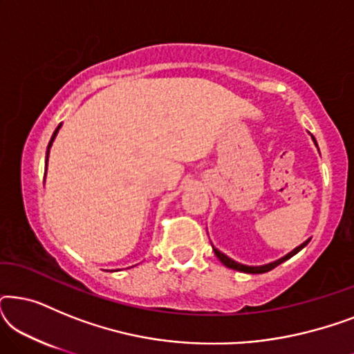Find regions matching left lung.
<instances>
[{
	"instance_id": "1",
	"label": "left lung",
	"mask_w": 354,
	"mask_h": 354,
	"mask_svg": "<svg viewBox=\"0 0 354 354\" xmlns=\"http://www.w3.org/2000/svg\"><path fill=\"white\" fill-rule=\"evenodd\" d=\"M313 140H314V143H316V138L313 137ZM316 147H317V143H316ZM308 243H309V240H306V241H304V243L299 245L298 248H295L293 251H290V253L287 256H283V258L274 261V263L264 264V266H245V264H240V263H236V261L230 259L229 256H225L224 253H221V251L216 250L214 246H212V250H214V253H216L217 258H219L221 263L224 264V266H227V268H229V269H235V270H240V272H246V274H264V272H269V270H272L274 268H277V266L282 264L283 261H287V259L292 258V256L297 254L298 251H301Z\"/></svg>"
}]
</instances>
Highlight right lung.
<instances>
[{"instance_id":"right-lung-1","label":"right lung","mask_w":354,"mask_h":354,"mask_svg":"<svg viewBox=\"0 0 354 354\" xmlns=\"http://www.w3.org/2000/svg\"><path fill=\"white\" fill-rule=\"evenodd\" d=\"M59 129H61V124L57 125V129L55 130V133H53V137H51V140H50V145H48V149H46V166H48V154H50V148H51V145H53V142H55V138H56V135H57V132H59Z\"/></svg>"}]
</instances>
